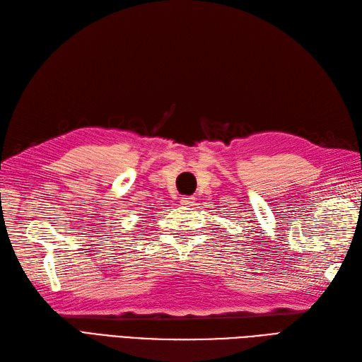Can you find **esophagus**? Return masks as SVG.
I'll list each match as a JSON object with an SVG mask.
<instances>
[{"label":"esophagus","instance_id":"1","mask_svg":"<svg viewBox=\"0 0 362 362\" xmlns=\"http://www.w3.org/2000/svg\"><path fill=\"white\" fill-rule=\"evenodd\" d=\"M180 203L183 206H192L194 203H196V197H192V196H183V197H180Z\"/></svg>","mask_w":362,"mask_h":362}]
</instances>
